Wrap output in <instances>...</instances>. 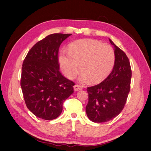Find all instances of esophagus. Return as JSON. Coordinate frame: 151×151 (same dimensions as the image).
<instances>
[{
    "mask_svg": "<svg viewBox=\"0 0 151 151\" xmlns=\"http://www.w3.org/2000/svg\"><path fill=\"white\" fill-rule=\"evenodd\" d=\"M82 89H83V88H82V86L81 85H79V84H76L74 86V89L75 91H80Z\"/></svg>",
    "mask_w": 151,
    "mask_h": 151,
    "instance_id": "34e87169",
    "label": "esophagus"
}]
</instances>
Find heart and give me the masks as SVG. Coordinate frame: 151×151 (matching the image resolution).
I'll return each mask as SVG.
<instances>
[{"mask_svg":"<svg viewBox=\"0 0 151 151\" xmlns=\"http://www.w3.org/2000/svg\"><path fill=\"white\" fill-rule=\"evenodd\" d=\"M60 63L65 76L74 77L79 71V64L83 72L81 79H90L94 83L103 81L110 74L115 62L113 48L92 39L79 40L73 43L68 51L62 50Z\"/></svg>","mask_w":151,"mask_h":151,"instance_id":"b5f03b06","label":"heart"}]
</instances>
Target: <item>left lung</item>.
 Returning a JSON list of instances; mask_svg holds the SVG:
<instances>
[{"label":"left lung","mask_w":151,"mask_h":151,"mask_svg":"<svg viewBox=\"0 0 151 151\" xmlns=\"http://www.w3.org/2000/svg\"><path fill=\"white\" fill-rule=\"evenodd\" d=\"M115 62L109 75L101 83L87 88L89 101L86 111L95 123L108 122L122 112L130 92L132 70L125 52L112 41Z\"/></svg>","instance_id":"8db88e82"}]
</instances>
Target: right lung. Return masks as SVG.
I'll list each match as a JSON object with an SVG mask.
<instances>
[{"label": "right lung", "mask_w": 151, "mask_h": 151, "mask_svg": "<svg viewBox=\"0 0 151 151\" xmlns=\"http://www.w3.org/2000/svg\"><path fill=\"white\" fill-rule=\"evenodd\" d=\"M72 34L54 33L39 41L22 65L21 87L29 110L43 120L57 118L65 100L74 93V83L59 71L58 49Z\"/></svg>", "instance_id": "obj_1"}]
</instances>
